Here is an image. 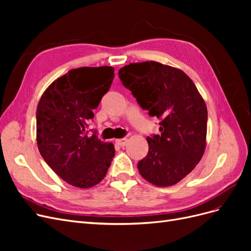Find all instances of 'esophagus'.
I'll return each instance as SVG.
<instances>
[{"mask_svg":"<svg viewBox=\"0 0 251 251\" xmlns=\"http://www.w3.org/2000/svg\"><path fill=\"white\" fill-rule=\"evenodd\" d=\"M116 143L118 144L119 147H125L126 144L127 143V139L126 138H123V139H117Z\"/></svg>","mask_w":251,"mask_h":251,"instance_id":"obj_1","label":"esophagus"}]
</instances>
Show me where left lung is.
Wrapping results in <instances>:
<instances>
[{
  "label": "left lung",
  "instance_id": "obj_1",
  "mask_svg": "<svg viewBox=\"0 0 251 251\" xmlns=\"http://www.w3.org/2000/svg\"><path fill=\"white\" fill-rule=\"evenodd\" d=\"M141 108L160 119V135L148 137L149 153L137 168L159 187L178 183L199 163L206 148L207 108L194 81L178 68L132 63L118 71Z\"/></svg>",
  "mask_w": 251,
  "mask_h": 251
}]
</instances>
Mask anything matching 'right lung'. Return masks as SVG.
Listing matches in <instances>:
<instances>
[{"label": "right lung", "mask_w": 251, "mask_h": 251, "mask_svg": "<svg viewBox=\"0 0 251 251\" xmlns=\"http://www.w3.org/2000/svg\"><path fill=\"white\" fill-rule=\"evenodd\" d=\"M113 78L110 66L76 68L53 81L37 103V148L57 176L72 186L100 183L115 155L113 143L87 135L93 110Z\"/></svg>", "instance_id": "right-lung-1"}]
</instances>
